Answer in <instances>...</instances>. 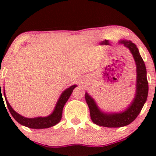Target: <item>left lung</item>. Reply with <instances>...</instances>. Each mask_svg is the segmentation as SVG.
<instances>
[{
    "label": "left lung",
    "instance_id": "left-lung-1",
    "mask_svg": "<svg viewBox=\"0 0 156 156\" xmlns=\"http://www.w3.org/2000/svg\"><path fill=\"white\" fill-rule=\"evenodd\" d=\"M119 44L129 50L133 55L136 65V84L134 98L122 112H105L97 105L95 101L87 92L85 99L90 111L91 119L94 124L106 128H119L130 124L142 109L148 95V82L147 78L145 64L141 58L139 49L135 44L130 40L120 39Z\"/></svg>",
    "mask_w": 156,
    "mask_h": 156
}]
</instances>
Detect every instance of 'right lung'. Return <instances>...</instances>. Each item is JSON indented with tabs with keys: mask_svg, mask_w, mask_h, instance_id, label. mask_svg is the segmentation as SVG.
Returning a JSON list of instances; mask_svg holds the SVG:
<instances>
[{
	"mask_svg": "<svg viewBox=\"0 0 156 156\" xmlns=\"http://www.w3.org/2000/svg\"><path fill=\"white\" fill-rule=\"evenodd\" d=\"M76 87L77 85H76V84L71 86L69 88L66 89L61 94L59 98H58V101H57L56 104H55V108L53 109V112H52L50 115L47 116V117H37L34 118H28L23 117V116L20 115V114H18L17 112H16L12 108V107L11 106L9 103L7 101V98L6 97V92H5L4 89H3V94H4L5 101H6L7 107H8L12 116L14 117V119H15L17 122H19L20 125H24V126L28 127V128H34V129H43V128H51V127L54 126L55 125L58 124V123L59 122L62 117V111H63L64 105H65V103H67L68 99H69V98L70 97L73 89L76 88ZM1 98H2L3 99L1 89L0 92V99Z\"/></svg>",
	"mask_w": 156,
	"mask_h": 156,
	"instance_id": "add662e5",
	"label": "right lung"
}]
</instances>
